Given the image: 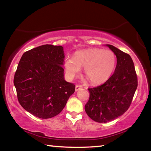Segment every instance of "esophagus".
Here are the masks:
<instances>
[{
	"instance_id": "obj_1",
	"label": "esophagus",
	"mask_w": 151,
	"mask_h": 151,
	"mask_svg": "<svg viewBox=\"0 0 151 151\" xmlns=\"http://www.w3.org/2000/svg\"><path fill=\"white\" fill-rule=\"evenodd\" d=\"M82 88H83V86H82L81 85H76V86H75V91H76L80 90V89H82Z\"/></svg>"
}]
</instances>
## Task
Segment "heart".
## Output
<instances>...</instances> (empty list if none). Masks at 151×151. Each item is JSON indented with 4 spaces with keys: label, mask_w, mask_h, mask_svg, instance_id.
<instances>
[{
    "label": "heart",
    "mask_w": 151,
    "mask_h": 151,
    "mask_svg": "<svg viewBox=\"0 0 151 151\" xmlns=\"http://www.w3.org/2000/svg\"><path fill=\"white\" fill-rule=\"evenodd\" d=\"M116 65V57L112 50L90 48L76 52L75 57H67L65 61L68 77H75L85 67L86 77L93 85L103 84L111 77Z\"/></svg>",
    "instance_id": "heart-1"
}]
</instances>
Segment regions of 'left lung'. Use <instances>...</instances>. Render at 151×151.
I'll return each instance as SVG.
<instances>
[{
	"label": "left lung",
	"instance_id": "left-lung-1",
	"mask_svg": "<svg viewBox=\"0 0 151 151\" xmlns=\"http://www.w3.org/2000/svg\"><path fill=\"white\" fill-rule=\"evenodd\" d=\"M116 57L115 70L105 83L89 88V99L85 109L87 115L97 122H107L126 112L138 85L134 63L129 54L106 45Z\"/></svg>",
	"mask_w": 151,
	"mask_h": 151
}]
</instances>
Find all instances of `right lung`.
I'll list each match as a JSON object with an SVG mask.
<instances>
[{
	"mask_svg": "<svg viewBox=\"0 0 151 151\" xmlns=\"http://www.w3.org/2000/svg\"><path fill=\"white\" fill-rule=\"evenodd\" d=\"M65 54L61 46L44 45L22 55L14 76L19 103L40 119L55 116L63 111L75 91L64 79Z\"/></svg>",
	"mask_w": 151,
	"mask_h": 151,
	"instance_id": "add662e5",
	"label": "right lung"
}]
</instances>
